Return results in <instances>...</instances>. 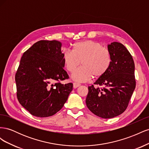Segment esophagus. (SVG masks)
I'll list each match as a JSON object with an SVG mask.
<instances>
[{
  "mask_svg": "<svg viewBox=\"0 0 149 149\" xmlns=\"http://www.w3.org/2000/svg\"><path fill=\"white\" fill-rule=\"evenodd\" d=\"M81 84H79V83H73V88H77L78 87H79V86H80Z\"/></svg>",
  "mask_w": 149,
  "mask_h": 149,
  "instance_id": "obj_1",
  "label": "esophagus"
}]
</instances>
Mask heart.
<instances>
[{"instance_id": "1", "label": "heart", "mask_w": 149, "mask_h": 149, "mask_svg": "<svg viewBox=\"0 0 149 149\" xmlns=\"http://www.w3.org/2000/svg\"><path fill=\"white\" fill-rule=\"evenodd\" d=\"M73 52L66 50L63 60L66 70L73 73L81 62L82 67L72 74V78L78 82H86L93 78H100L109 68L111 56L109 51L101 44L92 40L74 43Z\"/></svg>"}]
</instances>
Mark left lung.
<instances>
[{
    "mask_svg": "<svg viewBox=\"0 0 149 149\" xmlns=\"http://www.w3.org/2000/svg\"><path fill=\"white\" fill-rule=\"evenodd\" d=\"M107 48L111 56V66L94 83L98 87H88L86 99L88 109L104 119L124 112L136 88L134 62L127 49L116 42L108 45Z\"/></svg>",
    "mask_w": 149,
    "mask_h": 149,
    "instance_id": "obj_1",
    "label": "left lung"
}]
</instances>
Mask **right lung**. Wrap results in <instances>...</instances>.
<instances>
[{
    "label": "right lung",
    "mask_w": 149,
    "mask_h": 149,
    "mask_svg": "<svg viewBox=\"0 0 149 149\" xmlns=\"http://www.w3.org/2000/svg\"><path fill=\"white\" fill-rule=\"evenodd\" d=\"M61 43L40 40L24 53L15 74L17 96L20 104L38 118L55 114L73 90L64 70Z\"/></svg>",
    "instance_id": "obj_1"
}]
</instances>
